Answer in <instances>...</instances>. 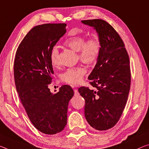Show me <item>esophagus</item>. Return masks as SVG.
<instances>
[{
	"label": "esophagus",
	"mask_w": 149,
	"mask_h": 149,
	"mask_svg": "<svg viewBox=\"0 0 149 149\" xmlns=\"http://www.w3.org/2000/svg\"><path fill=\"white\" fill-rule=\"evenodd\" d=\"M74 95L75 96H78V95H79V92H78L77 89H74Z\"/></svg>",
	"instance_id": "34e87169"
}]
</instances>
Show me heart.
Instances as JSON below:
<instances>
[{"instance_id": "heart-1", "label": "heart", "mask_w": 149, "mask_h": 149, "mask_svg": "<svg viewBox=\"0 0 149 149\" xmlns=\"http://www.w3.org/2000/svg\"><path fill=\"white\" fill-rule=\"evenodd\" d=\"M65 47L77 52V58L81 62L87 64H93L97 62L100 53V45L97 39L91 38L86 41L82 35H75L70 37L64 42ZM50 61L52 65L59 64V51L57 47L50 50ZM87 70L83 66L68 69L61 75V80L65 84L77 85L82 81Z\"/></svg>"}]
</instances>
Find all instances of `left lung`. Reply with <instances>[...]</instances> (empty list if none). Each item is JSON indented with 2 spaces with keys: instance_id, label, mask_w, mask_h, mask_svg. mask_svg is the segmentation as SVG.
<instances>
[{
  "instance_id": "8db88e82",
  "label": "left lung",
  "mask_w": 149,
  "mask_h": 149,
  "mask_svg": "<svg viewBox=\"0 0 149 149\" xmlns=\"http://www.w3.org/2000/svg\"><path fill=\"white\" fill-rule=\"evenodd\" d=\"M81 22L97 31L100 50L88 77L95 89L81 87L78 91L85 99L89 124L97 130H107L119 121L127 102L131 85L129 55L119 34L108 22L100 19Z\"/></svg>"
}]
</instances>
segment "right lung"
Returning a JSON list of instances; mask_svg holds the SVG:
<instances>
[{"label":"right lung","instance_id":"add662e5","mask_svg":"<svg viewBox=\"0 0 149 149\" xmlns=\"http://www.w3.org/2000/svg\"><path fill=\"white\" fill-rule=\"evenodd\" d=\"M65 24H46L30 30L20 42L14 59L16 90L29 119L37 130L54 135L67 123L68 103L74 95L70 85H62L56 94L49 84L54 74L50 52L66 29Z\"/></svg>","mask_w":149,"mask_h":149}]
</instances>
